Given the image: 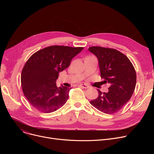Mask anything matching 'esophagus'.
<instances>
[{
	"instance_id": "esophagus-1",
	"label": "esophagus",
	"mask_w": 154,
	"mask_h": 154,
	"mask_svg": "<svg viewBox=\"0 0 154 154\" xmlns=\"http://www.w3.org/2000/svg\"><path fill=\"white\" fill-rule=\"evenodd\" d=\"M80 86H81L84 88H88L90 87L89 85H87V84H80Z\"/></svg>"
}]
</instances>
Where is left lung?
I'll list each match as a JSON object with an SVG mask.
<instances>
[{
	"instance_id": "1",
	"label": "left lung",
	"mask_w": 154,
	"mask_h": 154,
	"mask_svg": "<svg viewBox=\"0 0 154 154\" xmlns=\"http://www.w3.org/2000/svg\"><path fill=\"white\" fill-rule=\"evenodd\" d=\"M99 60L101 78L109 83V92L98 90L97 98L90 102L92 106L107 114L122 109L131 99L136 85V72L127 57L114 48L94 46L88 48Z\"/></svg>"
}]
</instances>
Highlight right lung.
Instances as JSON below:
<instances>
[{"label": "right lung", "instance_id": "add662e5", "mask_svg": "<svg viewBox=\"0 0 154 154\" xmlns=\"http://www.w3.org/2000/svg\"><path fill=\"white\" fill-rule=\"evenodd\" d=\"M83 47L49 46L35 52L26 62L21 74L22 91L38 110L51 113L62 107L69 99L71 88L57 87L60 72L67 69Z\"/></svg>", "mask_w": 154, "mask_h": 154}]
</instances>
